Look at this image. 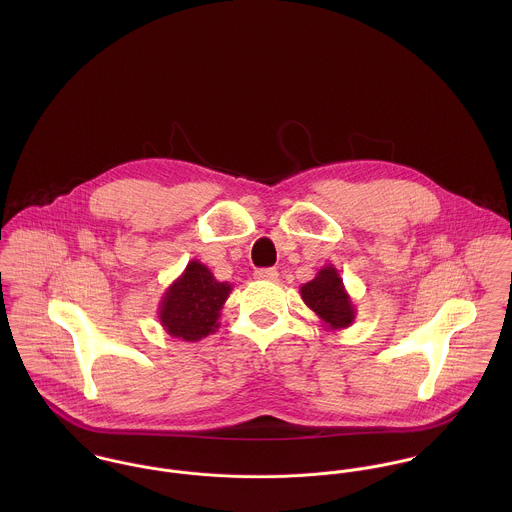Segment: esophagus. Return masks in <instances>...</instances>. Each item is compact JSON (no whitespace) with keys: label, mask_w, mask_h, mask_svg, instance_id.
Masks as SVG:
<instances>
[{"label":"esophagus","mask_w":512,"mask_h":512,"mask_svg":"<svg viewBox=\"0 0 512 512\" xmlns=\"http://www.w3.org/2000/svg\"><path fill=\"white\" fill-rule=\"evenodd\" d=\"M278 270L276 268H260L256 270V278L258 280H268V282H276L278 280Z\"/></svg>","instance_id":"1"}]
</instances>
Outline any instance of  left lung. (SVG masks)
I'll use <instances>...</instances> for the list:
<instances>
[{
    "instance_id": "left-lung-1",
    "label": "left lung",
    "mask_w": 512,
    "mask_h": 512,
    "mask_svg": "<svg viewBox=\"0 0 512 512\" xmlns=\"http://www.w3.org/2000/svg\"><path fill=\"white\" fill-rule=\"evenodd\" d=\"M299 293L303 303L319 317V323L325 329L341 331L353 325L357 309L333 264L323 266L311 282L299 288Z\"/></svg>"
}]
</instances>
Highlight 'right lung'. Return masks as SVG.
<instances>
[{"label": "right lung", "instance_id": "add662e5", "mask_svg": "<svg viewBox=\"0 0 512 512\" xmlns=\"http://www.w3.org/2000/svg\"><path fill=\"white\" fill-rule=\"evenodd\" d=\"M230 292L228 282H219L205 264L191 260L163 293L157 319L167 335L197 343L219 329L220 309Z\"/></svg>", "mask_w": 512, "mask_h": 512}]
</instances>
